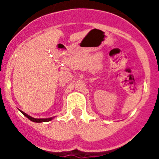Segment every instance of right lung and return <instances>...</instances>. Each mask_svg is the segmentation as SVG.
Here are the masks:
<instances>
[{
    "mask_svg": "<svg viewBox=\"0 0 159 159\" xmlns=\"http://www.w3.org/2000/svg\"><path fill=\"white\" fill-rule=\"evenodd\" d=\"M22 114H23L24 116H26V117L28 118L29 119H30L31 121L32 122H35V123H41V122H48L50 121V120H52V118H48V119H34V118L31 117V116H29V115H27L26 113H25V112L21 111Z\"/></svg>",
    "mask_w": 159,
    "mask_h": 159,
    "instance_id": "obj_1",
    "label": "right lung"
}]
</instances>
